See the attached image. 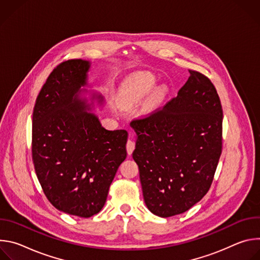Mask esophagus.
Returning a JSON list of instances; mask_svg holds the SVG:
<instances>
[{
  "label": "esophagus",
  "mask_w": 260,
  "mask_h": 260,
  "mask_svg": "<svg viewBox=\"0 0 260 260\" xmlns=\"http://www.w3.org/2000/svg\"><path fill=\"white\" fill-rule=\"evenodd\" d=\"M134 149H135V143H134V141L128 140L127 143H126V151H127V153L131 155L133 153Z\"/></svg>",
  "instance_id": "34e87169"
}]
</instances>
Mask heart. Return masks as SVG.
Listing matches in <instances>:
<instances>
[{"label": "heart", "instance_id": "heart-1", "mask_svg": "<svg viewBox=\"0 0 260 260\" xmlns=\"http://www.w3.org/2000/svg\"><path fill=\"white\" fill-rule=\"evenodd\" d=\"M157 79L151 73L141 72L126 78L119 90L117 102L124 107H132L141 102L155 85ZM166 87L160 85L155 87L148 99V106L157 105L165 96Z\"/></svg>", "mask_w": 260, "mask_h": 260}]
</instances>
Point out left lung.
Returning a JSON list of instances; mask_svg holds the SVG:
<instances>
[{
    "label": "left lung",
    "instance_id": "left-lung-1",
    "mask_svg": "<svg viewBox=\"0 0 260 260\" xmlns=\"http://www.w3.org/2000/svg\"><path fill=\"white\" fill-rule=\"evenodd\" d=\"M189 73L176 98L131 122L145 204L164 218L186 212L205 197L222 150L219 95L208 77Z\"/></svg>",
    "mask_w": 260,
    "mask_h": 260
}]
</instances>
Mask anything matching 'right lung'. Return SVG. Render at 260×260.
Instances as JSON below:
<instances>
[{
    "label": "right lung",
    "mask_w": 260,
    "mask_h": 260,
    "mask_svg": "<svg viewBox=\"0 0 260 260\" xmlns=\"http://www.w3.org/2000/svg\"><path fill=\"white\" fill-rule=\"evenodd\" d=\"M90 61L69 59L47 78L32 112L31 155L48 201L59 211L88 218L104 207L109 187L126 158L127 132L104 128L87 89Z\"/></svg>",
    "instance_id": "obj_1"
}]
</instances>
